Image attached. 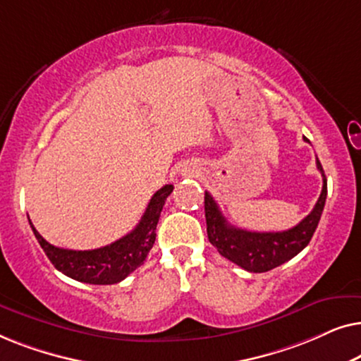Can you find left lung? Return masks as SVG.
Returning a JSON list of instances; mask_svg holds the SVG:
<instances>
[{"label":"left lung","mask_w":361,"mask_h":361,"mask_svg":"<svg viewBox=\"0 0 361 361\" xmlns=\"http://www.w3.org/2000/svg\"><path fill=\"white\" fill-rule=\"evenodd\" d=\"M309 141L307 137H304ZM317 169L322 174V192L312 212L293 228L284 231H246L231 226L209 192H205V220L209 241L224 258L238 264L250 273H266L293 259L309 245L327 199V177L317 159Z\"/></svg>","instance_id":"1"}]
</instances>
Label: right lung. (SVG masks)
<instances>
[{
  "instance_id": "right-lung-1",
  "label": "right lung",
  "mask_w": 361,
  "mask_h": 361,
  "mask_svg": "<svg viewBox=\"0 0 361 361\" xmlns=\"http://www.w3.org/2000/svg\"><path fill=\"white\" fill-rule=\"evenodd\" d=\"M172 189L174 185L167 184L157 190L151 197L145 215L141 216L136 228L123 238L116 240L115 243L103 246V248L88 251L59 248L42 238L41 233L34 228L31 220H29V225H31L44 253L61 273L87 284H116L125 279L128 274H131L137 266L145 263L147 253L154 245L156 226L159 221L161 210Z\"/></svg>"
}]
</instances>
